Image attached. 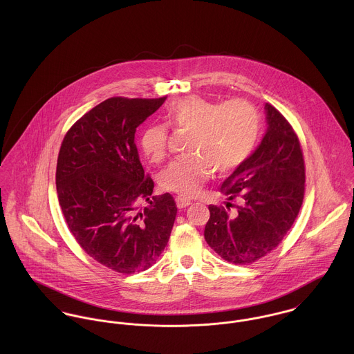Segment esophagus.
I'll use <instances>...</instances> for the list:
<instances>
[{"label": "esophagus", "instance_id": "34e87169", "mask_svg": "<svg viewBox=\"0 0 354 354\" xmlns=\"http://www.w3.org/2000/svg\"><path fill=\"white\" fill-rule=\"evenodd\" d=\"M191 203H192L191 199H187V198H184V196H177V198H176V204H177L178 208H185V207H188Z\"/></svg>", "mask_w": 354, "mask_h": 354}]
</instances>
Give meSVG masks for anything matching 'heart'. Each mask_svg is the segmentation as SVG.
Here are the masks:
<instances>
[{
	"label": "heart",
	"instance_id": "heart-1",
	"mask_svg": "<svg viewBox=\"0 0 354 354\" xmlns=\"http://www.w3.org/2000/svg\"><path fill=\"white\" fill-rule=\"evenodd\" d=\"M167 124L192 133L187 156L170 162L159 174L163 189L183 196H195L214 170L223 174L237 169L251 155L259 138L260 117L250 102L208 101L185 97L166 110ZM167 131L160 124L147 127L140 135V147L151 160L166 153Z\"/></svg>",
	"mask_w": 354,
	"mask_h": 354
}]
</instances>
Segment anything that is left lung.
I'll return each instance as SVG.
<instances>
[{"instance_id": "1", "label": "left lung", "mask_w": 354, "mask_h": 354, "mask_svg": "<svg viewBox=\"0 0 354 354\" xmlns=\"http://www.w3.org/2000/svg\"><path fill=\"white\" fill-rule=\"evenodd\" d=\"M267 129L256 150L221 185L227 201L241 198L237 212L209 205L207 244L234 264L253 263L272 251L299 215L305 167L300 142L286 118L264 104Z\"/></svg>"}]
</instances>
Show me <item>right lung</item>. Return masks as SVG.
<instances>
[{"instance_id": "right-lung-1", "label": "right lung", "mask_w": 354, "mask_h": 354, "mask_svg": "<svg viewBox=\"0 0 354 354\" xmlns=\"http://www.w3.org/2000/svg\"><path fill=\"white\" fill-rule=\"evenodd\" d=\"M163 98H110L86 113L61 145L55 187L66 225L79 245L103 266L145 271L165 250L177 214L170 194L151 196L136 128ZM146 200L148 205L138 208Z\"/></svg>"}]
</instances>
